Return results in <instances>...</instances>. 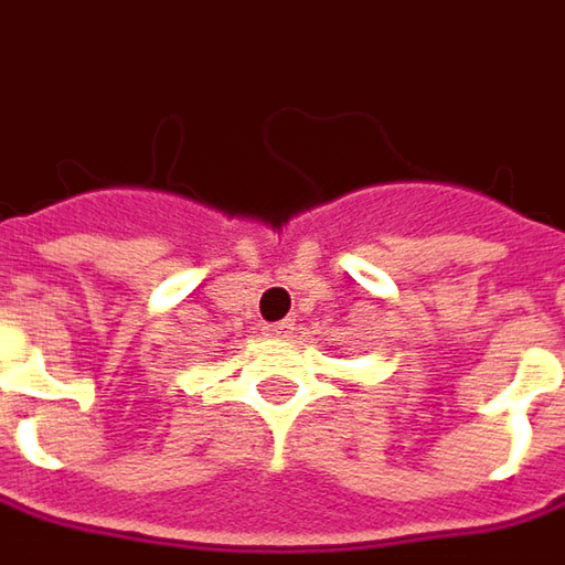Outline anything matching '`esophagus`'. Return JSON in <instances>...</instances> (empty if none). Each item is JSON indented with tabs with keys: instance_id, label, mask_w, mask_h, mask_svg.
I'll list each match as a JSON object with an SVG mask.
<instances>
[{
	"instance_id": "obj_1",
	"label": "esophagus",
	"mask_w": 565,
	"mask_h": 565,
	"mask_svg": "<svg viewBox=\"0 0 565 565\" xmlns=\"http://www.w3.org/2000/svg\"><path fill=\"white\" fill-rule=\"evenodd\" d=\"M295 332V320H279V323H264V335L270 339H289Z\"/></svg>"
}]
</instances>
